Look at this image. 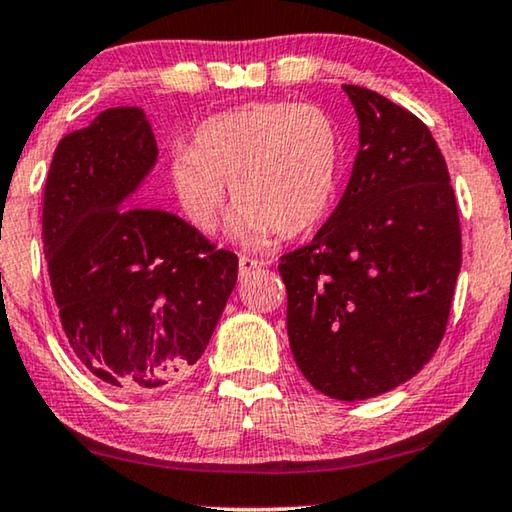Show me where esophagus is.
<instances>
[{
  "mask_svg": "<svg viewBox=\"0 0 512 512\" xmlns=\"http://www.w3.org/2000/svg\"><path fill=\"white\" fill-rule=\"evenodd\" d=\"M255 269H259V262H257V259H253V257H246V255H241V257H239V276H241V280H243V278H248L250 273H253Z\"/></svg>",
  "mask_w": 512,
  "mask_h": 512,
  "instance_id": "esophagus-1",
  "label": "esophagus"
}]
</instances>
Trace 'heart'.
<instances>
[{
    "instance_id": "heart-1",
    "label": "heart",
    "mask_w": 512,
    "mask_h": 512,
    "mask_svg": "<svg viewBox=\"0 0 512 512\" xmlns=\"http://www.w3.org/2000/svg\"><path fill=\"white\" fill-rule=\"evenodd\" d=\"M340 149V128L319 105L248 103L204 119L190 149H172L167 179L183 220L200 234L218 230L230 183L236 207L227 232L255 248L276 232H308L326 216Z\"/></svg>"
}]
</instances>
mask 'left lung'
Segmentation results:
<instances>
[{"label":"left lung","instance_id":"obj_1","mask_svg":"<svg viewBox=\"0 0 512 512\" xmlns=\"http://www.w3.org/2000/svg\"><path fill=\"white\" fill-rule=\"evenodd\" d=\"M358 154L338 207L308 246L282 255L287 335L319 393L368 400L404 384L444 338L462 264L446 160L421 119L345 85Z\"/></svg>","mask_w":512,"mask_h":512}]
</instances>
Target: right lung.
I'll return each instance as SVG.
<instances>
[{"instance_id": "1", "label": "right lung", "mask_w": 512, "mask_h": 512, "mask_svg": "<svg viewBox=\"0 0 512 512\" xmlns=\"http://www.w3.org/2000/svg\"><path fill=\"white\" fill-rule=\"evenodd\" d=\"M156 160L144 110L110 108L61 137L43 193V246L68 345L124 393L188 375L239 271V257L174 213L128 207Z\"/></svg>"}]
</instances>
